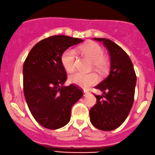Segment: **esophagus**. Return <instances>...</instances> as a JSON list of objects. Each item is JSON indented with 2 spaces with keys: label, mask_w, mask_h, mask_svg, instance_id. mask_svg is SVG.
Returning <instances> with one entry per match:
<instances>
[{
  "label": "esophagus",
  "mask_w": 155,
  "mask_h": 155,
  "mask_svg": "<svg viewBox=\"0 0 155 155\" xmlns=\"http://www.w3.org/2000/svg\"><path fill=\"white\" fill-rule=\"evenodd\" d=\"M89 94V91H83V95H84V96H87L88 95V94Z\"/></svg>",
  "instance_id": "obj_1"
}]
</instances>
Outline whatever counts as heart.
Here are the masks:
<instances>
[{
    "label": "heart",
    "mask_w": 155,
    "mask_h": 155,
    "mask_svg": "<svg viewBox=\"0 0 155 155\" xmlns=\"http://www.w3.org/2000/svg\"><path fill=\"white\" fill-rule=\"evenodd\" d=\"M78 51L90 58L92 61V67H94L98 72L104 73L107 70L108 61L104 56V51L103 48L99 44L93 42L86 43L80 47ZM76 53L72 48L67 49L61 54V64L68 72H72L74 70L76 64ZM69 81L72 84L86 88L90 85L97 83L98 76L94 72L84 73L81 72H75L70 74Z\"/></svg>",
    "instance_id": "1"
}]
</instances>
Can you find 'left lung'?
Here are the masks:
<instances>
[{
    "label": "left lung",
    "instance_id": "1",
    "mask_svg": "<svg viewBox=\"0 0 155 155\" xmlns=\"http://www.w3.org/2000/svg\"><path fill=\"white\" fill-rule=\"evenodd\" d=\"M94 39L102 42L108 50L111 68L108 77L95 87L103 95H95L96 104L90 110V120L96 128L110 131L120 126L131 110L136 75L131 60L121 47L106 38Z\"/></svg>",
    "mask_w": 155,
    "mask_h": 155
}]
</instances>
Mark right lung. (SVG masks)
Returning a JSON list of instances; mask_svg holds the SVG:
<instances>
[{
    "mask_svg": "<svg viewBox=\"0 0 155 155\" xmlns=\"http://www.w3.org/2000/svg\"><path fill=\"white\" fill-rule=\"evenodd\" d=\"M83 40L66 35L46 38L34 45L23 65V89L31 114L45 128L55 130L69 123L71 109L83 96L76 85L63 86L67 78L62 53Z\"/></svg>",
    "mask_w": 155,
    "mask_h": 155,
    "instance_id": "right-lung-1",
    "label": "right lung"
}]
</instances>
